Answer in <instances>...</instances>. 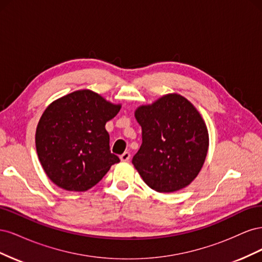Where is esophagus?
I'll return each instance as SVG.
<instances>
[{
    "label": "esophagus",
    "instance_id": "obj_1",
    "mask_svg": "<svg viewBox=\"0 0 262 262\" xmlns=\"http://www.w3.org/2000/svg\"><path fill=\"white\" fill-rule=\"evenodd\" d=\"M130 157H131V154L129 152H124L123 154L120 155V160L121 162H128L130 160Z\"/></svg>",
    "mask_w": 262,
    "mask_h": 262
}]
</instances>
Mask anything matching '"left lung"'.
Returning <instances> with one entry per match:
<instances>
[{
	"mask_svg": "<svg viewBox=\"0 0 262 262\" xmlns=\"http://www.w3.org/2000/svg\"><path fill=\"white\" fill-rule=\"evenodd\" d=\"M142 128V144L132 164L157 192L189 186L204 164L209 132L202 116L179 94L164 95L134 112Z\"/></svg>",
	"mask_w": 262,
	"mask_h": 262,
	"instance_id": "1",
	"label": "left lung"
}]
</instances>
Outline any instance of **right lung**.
<instances>
[{"label":"right lung","mask_w":262,"mask_h":262,"mask_svg":"<svg viewBox=\"0 0 262 262\" xmlns=\"http://www.w3.org/2000/svg\"><path fill=\"white\" fill-rule=\"evenodd\" d=\"M120 109L90 90L70 93L46 108L35 141L39 162L54 185L86 191L120 162L110 152L105 128Z\"/></svg>","instance_id":"1"}]
</instances>
